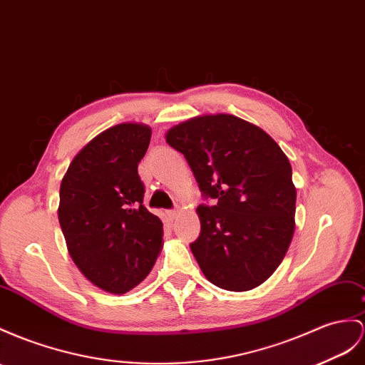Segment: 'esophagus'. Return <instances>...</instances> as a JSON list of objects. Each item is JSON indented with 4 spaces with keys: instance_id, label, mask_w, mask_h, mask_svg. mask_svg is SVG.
<instances>
[{
    "instance_id": "34e87169",
    "label": "esophagus",
    "mask_w": 365,
    "mask_h": 365,
    "mask_svg": "<svg viewBox=\"0 0 365 365\" xmlns=\"http://www.w3.org/2000/svg\"><path fill=\"white\" fill-rule=\"evenodd\" d=\"M177 214H179V210H171V211L166 212V217L170 220H174L177 217Z\"/></svg>"
}]
</instances>
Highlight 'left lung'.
<instances>
[{"label": "left lung", "instance_id": "obj_1", "mask_svg": "<svg viewBox=\"0 0 365 365\" xmlns=\"http://www.w3.org/2000/svg\"><path fill=\"white\" fill-rule=\"evenodd\" d=\"M199 188L200 236L190 245L211 284L248 292L264 284L285 257L294 235L292 165L264 129L230 114L188 118L168 129Z\"/></svg>", "mask_w": 365, "mask_h": 365}]
</instances>
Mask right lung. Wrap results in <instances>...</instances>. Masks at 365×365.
Here are the masks:
<instances>
[{"mask_svg":"<svg viewBox=\"0 0 365 365\" xmlns=\"http://www.w3.org/2000/svg\"><path fill=\"white\" fill-rule=\"evenodd\" d=\"M151 133L143 123L108 128L72 158L60 185L58 220L73 264L112 294L142 282L163 248L162 220L143 207L137 171Z\"/></svg>","mask_w":365,"mask_h":365,"instance_id":"obj_1","label":"right lung"}]
</instances>
